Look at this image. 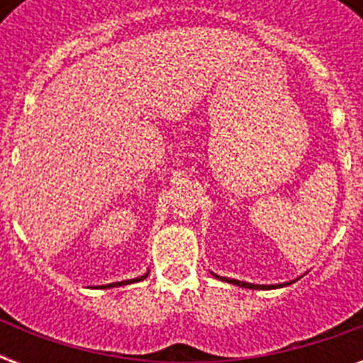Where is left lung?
I'll return each mask as SVG.
<instances>
[{
	"label": "left lung",
	"instance_id": "left-lung-1",
	"mask_svg": "<svg viewBox=\"0 0 363 363\" xmlns=\"http://www.w3.org/2000/svg\"><path fill=\"white\" fill-rule=\"evenodd\" d=\"M215 275V273H213ZM216 279H220V281H226L230 284H235V286H241V288H250V290H275V288H282V286H288V284H292L290 282H282V284H252V282H242L238 281V279H228V277H220V275H215Z\"/></svg>",
	"mask_w": 363,
	"mask_h": 363
}]
</instances>
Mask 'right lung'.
I'll list each match as a JSON object with an SVG mask.
<instances>
[{
	"mask_svg": "<svg viewBox=\"0 0 363 363\" xmlns=\"http://www.w3.org/2000/svg\"><path fill=\"white\" fill-rule=\"evenodd\" d=\"M147 277H148V273H145V275L135 277V279H130V281L113 282V284H105V286H101V288H115V286H122V284H131V282H139V281H143V279H147Z\"/></svg>",
	"mask_w": 363,
	"mask_h": 363,
	"instance_id": "obj_1",
	"label": "right lung"
}]
</instances>
